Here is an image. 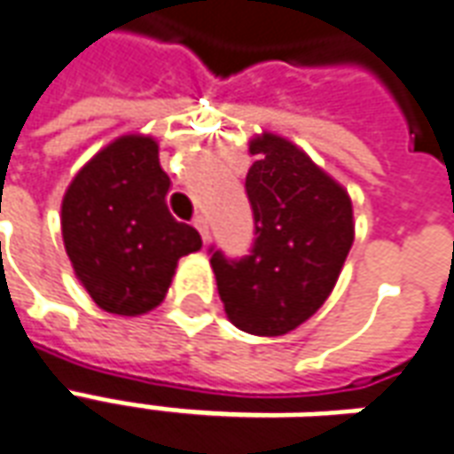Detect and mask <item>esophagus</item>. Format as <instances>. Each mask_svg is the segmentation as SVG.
<instances>
[{
	"instance_id": "34e87169",
	"label": "esophagus",
	"mask_w": 454,
	"mask_h": 454,
	"mask_svg": "<svg viewBox=\"0 0 454 454\" xmlns=\"http://www.w3.org/2000/svg\"><path fill=\"white\" fill-rule=\"evenodd\" d=\"M192 224H195V230L200 232L202 242H207V239H210V232H207V220H205L202 215H198V217L192 220Z\"/></svg>"
}]
</instances>
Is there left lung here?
Returning a JSON list of instances; mask_svg holds the SVG:
<instances>
[{
    "mask_svg": "<svg viewBox=\"0 0 454 454\" xmlns=\"http://www.w3.org/2000/svg\"><path fill=\"white\" fill-rule=\"evenodd\" d=\"M247 173L256 239L239 262L212 252L224 313L249 335L278 337L333 294L352 242V198L301 146L273 131L249 141Z\"/></svg>",
    "mask_w": 454,
    "mask_h": 454,
    "instance_id": "1",
    "label": "left lung"
}]
</instances>
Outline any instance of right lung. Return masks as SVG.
Segmentation results:
<instances>
[{"label":"right lung","mask_w":454,"mask_h":454,"mask_svg":"<svg viewBox=\"0 0 454 454\" xmlns=\"http://www.w3.org/2000/svg\"><path fill=\"white\" fill-rule=\"evenodd\" d=\"M170 178L149 134L109 141L75 173L60 205L67 259L90 298L137 317L168 294L178 259L202 247L195 227L168 212Z\"/></svg>","instance_id":"add662e5"}]
</instances>
